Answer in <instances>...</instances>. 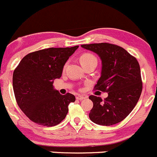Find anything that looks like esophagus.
<instances>
[{"label": "esophagus", "mask_w": 157, "mask_h": 157, "mask_svg": "<svg viewBox=\"0 0 157 157\" xmlns=\"http://www.w3.org/2000/svg\"><path fill=\"white\" fill-rule=\"evenodd\" d=\"M85 98L86 97H85V96H83V95H77L76 96V99H78V100H80V101L83 100V99H85Z\"/></svg>", "instance_id": "esophagus-1"}]
</instances>
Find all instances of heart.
I'll return each mask as SVG.
<instances>
[{
	"mask_svg": "<svg viewBox=\"0 0 157 157\" xmlns=\"http://www.w3.org/2000/svg\"><path fill=\"white\" fill-rule=\"evenodd\" d=\"M79 59H80L81 63L83 66H87L91 63H98V59L95 56L90 53V52H85V53L82 54Z\"/></svg>",
	"mask_w": 157,
	"mask_h": 157,
	"instance_id": "obj_1",
	"label": "heart"
}]
</instances>
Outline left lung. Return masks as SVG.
Listing matches in <instances>:
<instances>
[{
	"label": "left lung",
	"mask_w": 157,
	"mask_h": 157,
	"mask_svg": "<svg viewBox=\"0 0 157 157\" xmlns=\"http://www.w3.org/2000/svg\"><path fill=\"white\" fill-rule=\"evenodd\" d=\"M82 47L100 56L101 75L94 89L108 94L104 100L97 96H89L93 102L89 118L94 123L104 126L122 121L133 111L142 92L139 63L117 45L101 43L82 45Z\"/></svg>",
	"instance_id": "left-lung-1"
}]
</instances>
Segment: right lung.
Masks as SVG:
<instances>
[{
  "instance_id": "right-lung-1",
  "label": "right lung",
  "mask_w": 157,
  "mask_h": 157,
  "mask_svg": "<svg viewBox=\"0 0 157 157\" xmlns=\"http://www.w3.org/2000/svg\"><path fill=\"white\" fill-rule=\"evenodd\" d=\"M78 47H52L30 52L13 71L17 103L34 123L46 127L59 124L66 117L69 104L75 101L70 93L59 94L52 84L61 77L65 63Z\"/></svg>"
}]
</instances>
